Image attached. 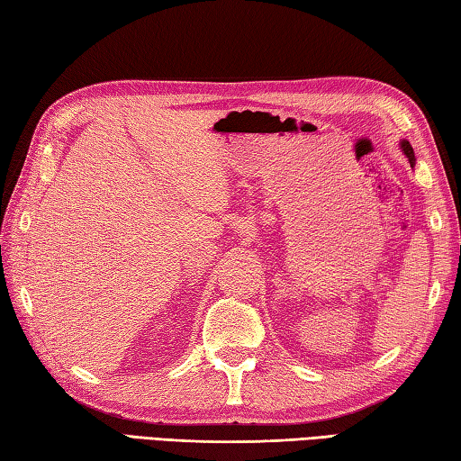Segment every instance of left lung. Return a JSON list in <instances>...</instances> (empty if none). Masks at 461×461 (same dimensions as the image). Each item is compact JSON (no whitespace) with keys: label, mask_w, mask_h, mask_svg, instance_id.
Wrapping results in <instances>:
<instances>
[{"label":"left lung","mask_w":461,"mask_h":461,"mask_svg":"<svg viewBox=\"0 0 461 461\" xmlns=\"http://www.w3.org/2000/svg\"><path fill=\"white\" fill-rule=\"evenodd\" d=\"M400 146H402V150H404V154H406V158L410 160V166H414V164H416V158H414V150H412V146H410V142H408V140H402V142H400Z\"/></svg>","instance_id":"1"}]
</instances>
